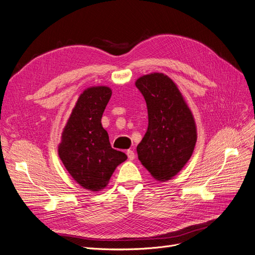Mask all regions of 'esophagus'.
<instances>
[{
	"instance_id": "1",
	"label": "esophagus",
	"mask_w": 255,
	"mask_h": 255,
	"mask_svg": "<svg viewBox=\"0 0 255 255\" xmlns=\"http://www.w3.org/2000/svg\"><path fill=\"white\" fill-rule=\"evenodd\" d=\"M127 156L130 159V161H132L135 157V153L132 151V150H127Z\"/></svg>"
}]
</instances>
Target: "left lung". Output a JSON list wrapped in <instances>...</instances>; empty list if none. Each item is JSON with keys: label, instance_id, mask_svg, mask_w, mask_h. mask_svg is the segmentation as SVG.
Masks as SVG:
<instances>
[{"label": "left lung", "instance_id": "obj_1", "mask_svg": "<svg viewBox=\"0 0 255 255\" xmlns=\"http://www.w3.org/2000/svg\"><path fill=\"white\" fill-rule=\"evenodd\" d=\"M148 111V128L136 147L138 159L157 181H168L189 161L196 128L173 81L163 73L144 75L135 82Z\"/></svg>", "mask_w": 255, "mask_h": 255}]
</instances>
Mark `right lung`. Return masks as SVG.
Listing matches in <instances>:
<instances>
[{
    "label": "right lung",
    "instance_id": "right-lung-1",
    "mask_svg": "<svg viewBox=\"0 0 255 255\" xmlns=\"http://www.w3.org/2000/svg\"><path fill=\"white\" fill-rule=\"evenodd\" d=\"M111 93L110 88L99 86L81 94L59 147L65 168L82 187L91 191L106 187L116 168L127 159L124 152L111 147L101 123Z\"/></svg>",
    "mask_w": 255,
    "mask_h": 255
}]
</instances>
